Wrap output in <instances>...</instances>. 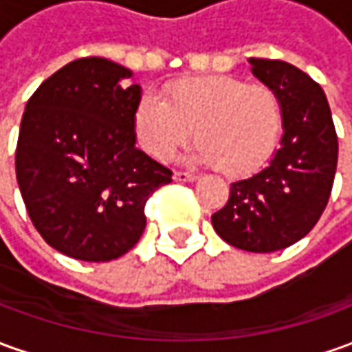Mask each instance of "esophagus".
I'll return each instance as SVG.
<instances>
[{
	"mask_svg": "<svg viewBox=\"0 0 352 352\" xmlns=\"http://www.w3.org/2000/svg\"><path fill=\"white\" fill-rule=\"evenodd\" d=\"M176 182H195L197 180V176L195 174H190V172H174V176H172Z\"/></svg>",
	"mask_w": 352,
	"mask_h": 352,
	"instance_id": "1",
	"label": "esophagus"
}]
</instances>
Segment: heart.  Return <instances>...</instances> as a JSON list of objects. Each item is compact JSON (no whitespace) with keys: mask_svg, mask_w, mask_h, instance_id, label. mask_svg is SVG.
<instances>
[{"mask_svg":"<svg viewBox=\"0 0 352 352\" xmlns=\"http://www.w3.org/2000/svg\"><path fill=\"white\" fill-rule=\"evenodd\" d=\"M282 103L263 84L230 74L184 78L164 89V99L144 94L134 113L138 142L157 161H168L190 142L195 164H214L239 178L261 168L282 132Z\"/></svg>","mask_w":352,"mask_h":352,"instance_id":"1","label":"heart"}]
</instances>
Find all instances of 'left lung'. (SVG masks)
Wrapping results in <instances>:
<instances>
[{
  "mask_svg": "<svg viewBox=\"0 0 352 352\" xmlns=\"http://www.w3.org/2000/svg\"><path fill=\"white\" fill-rule=\"evenodd\" d=\"M249 65L282 103L283 134L268 164L234 182L210 220L230 245L272 253L297 243L322 217L338 168V135L328 99L309 74L285 60Z\"/></svg>",
  "mask_w": 352,
  "mask_h": 352,
  "instance_id": "left-lung-1",
  "label": "left lung"
}]
</instances>
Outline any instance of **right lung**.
Instances as JSON below:
<instances>
[{"label":"right lung","instance_id":"obj_1","mask_svg":"<svg viewBox=\"0 0 352 352\" xmlns=\"http://www.w3.org/2000/svg\"><path fill=\"white\" fill-rule=\"evenodd\" d=\"M134 72L88 57L42 82L24 109L16 182L28 217L59 253L107 263L145 230V201L172 172L135 147Z\"/></svg>","mask_w":352,"mask_h":352}]
</instances>
